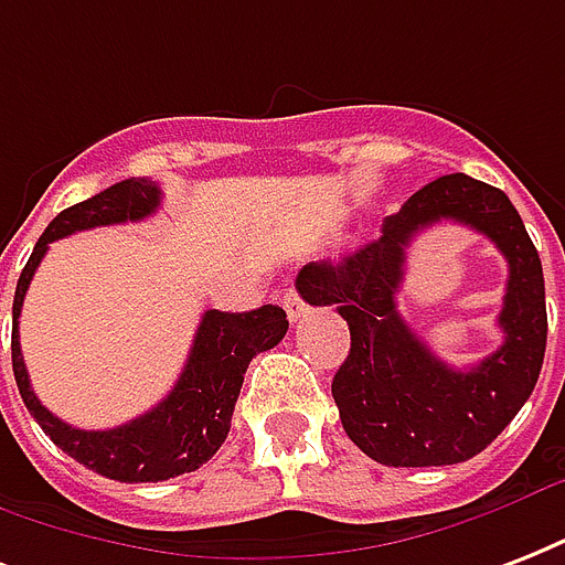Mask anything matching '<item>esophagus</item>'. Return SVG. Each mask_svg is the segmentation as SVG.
Returning <instances> with one entry per match:
<instances>
[{"label": "esophagus", "instance_id": "esophagus-1", "mask_svg": "<svg viewBox=\"0 0 565 565\" xmlns=\"http://www.w3.org/2000/svg\"><path fill=\"white\" fill-rule=\"evenodd\" d=\"M284 311H287V317H290L292 322L299 320L301 313L308 311V305H305V301H301V296L296 290H287L284 292Z\"/></svg>", "mask_w": 565, "mask_h": 565}]
</instances>
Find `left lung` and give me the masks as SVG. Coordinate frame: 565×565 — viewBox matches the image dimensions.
<instances>
[{
    "label": "left lung",
    "mask_w": 565,
    "mask_h": 565,
    "mask_svg": "<svg viewBox=\"0 0 565 565\" xmlns=\"http://www.w3.org/2000/svg\"><path fill=\"white\" fill-rule=\"evenodd\" d=\"M459 221L499 245L511 278L499 324L504 343L473 369H450L396 311L405 252L417 230ZM308 305H334L352 347L331 382L340 424L355 445L391 468H429L471 459L501 436L533 394L545 359L548 313L536 245L501 189L468 174L426 183L387 215L382 236L296 278Z\"/></svg>",
    "instance_id": "obj_1"
}]
</instances>
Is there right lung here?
Segmentation results:
<instances>
[{"mask_svg": "<svg viewBox=\"0 0 565 565\" xmlns=\"http://www.w3.org/2000/svg\"><path fill=\"white\" fill-rule=\"evenodd\" d=\"M159 204H162L159 183L129 178L103 189L100 195L62 210L34 243L32 257L20 273L14 292L11 361H14L17 387L29 415L64 454L120 483H159L180 473L198 471L225 445L236 397H239L243 376L252 359L257 352L278 347L290 326L287 313L278 305H264L248 313L206 311L201 317L178 385L150 412L115 429H76L64 424L62 417H55L50 408H43L25 373L20 331H17L34 269L41 266L43 254L55 239L76 234V231H88V227L141 222L157 213Z\"/></svg>", "mask_w": 565, "mask_h": 565, "instance_id": "1", "label": "right lung"}]
</instances>
